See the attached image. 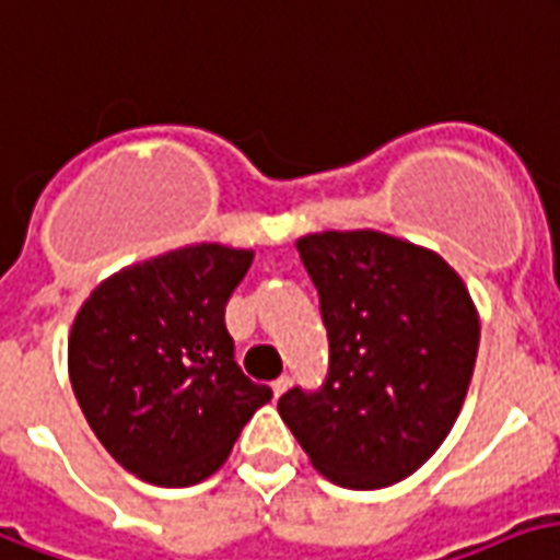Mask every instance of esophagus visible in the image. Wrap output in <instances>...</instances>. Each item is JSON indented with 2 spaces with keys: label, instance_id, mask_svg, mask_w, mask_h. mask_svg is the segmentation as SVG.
Instances as JSON below:
<instances>
[{
  "label": "esophagus",
  "instance_id": "obj_1",
  "mask_svg": "<svg viewBox=\"0 0 560 560\" xmlns=\"http://www.w3.org/2000/svg\"><path fill=\"white\" fill-rule=\"evenodd\" d=\"M289 386H292V377H289V375L277 377L275 384H271V389H275V398H280V395H283L285 389H289Z\"/></svg>",
  "mask_w": 560,
  "mask_h": 560
}]
</instances>
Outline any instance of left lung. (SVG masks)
Masks as SVG:
<instances>
[{"mask_svg":"<svg viewBox=\"0 0 560 560\" xmlns=\"http://www.w3.org/2000/svg\"><path fill=\"white\" fill-rule=\"evenodd\" d=\"M318 289L330 369L318 393L289 389L283 422L318 472L381 490L434 455L472 381L481 322L443 256L377 230L298 238Z\"/></svg>","mask_w":560,"mask_h":560,"instance_id":"left-lung-1","label":"left lung"}]
</instances>
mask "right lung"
Instances as JSON below:
<instances>
[{
  "label": "right lung",
  "mask_w": 560,
  "mask_h": 560,
  "mask_svg": "<svg viewBox=\"0 0 560 560\" xmlns=\"http://www.w3.org/2000/svg\"><path fill=\"white\" fill-rule=\"evenodd\" d=\"M254 250L200 242L120 268L75 313L67 369L105 452L159 487L221 469L271 401L235 365L224 306Z\"/></svg>",
  "instance_id": "obj_1"
}]
</instances>
